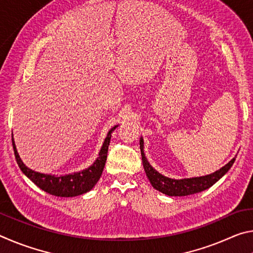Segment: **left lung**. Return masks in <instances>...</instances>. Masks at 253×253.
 Listing matches in <instances>:
<instances>
[{
    "label": "left lung",
    "mask_w": 253,
    "mask_h": 253,
    "mask_svg": "<svg viewBox=\"0 0 253 253\" xmlns=\"http://www.w3.org/2000/svg\"><path fill=\"white\" fill-rule=\"evenodd\" d=\"M139 144H140V153H142L144 169L149 179V182H151L153 187L156 188L157 191H160L162 193L169 196H186V195L199 193V192H202L204 190H208L209 187H211L214 183H216L226 172H228L235 161V157H234L228 163V164L223 166V168L212 174L207 175V176L184 178V179H173V178L163 176L162 174L158 173L157 170L154 169L152 166L149 165V163L146 160V157H145V154L143 151L144 148L143 138H140Z\"/></svg>",
    "instance_id": "left-lung-1"
}]
</instances>
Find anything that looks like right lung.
Listing matches in <instances>:
<instances>
[{
	"mask_svg": "<svg viewBox=\"0 0 253 253\" xmlns=\"http://www.w3.org/2000/svg\"><path fill=\"white\" fill-rule=\"evenodd\" d=\"M115 128L116 127L111 128L109 130L108 135H107L105 139V143L100 149L99 157L93 163V165H91L89 169L83 170V172L66 175V176H52V175L41 174L28 169L23 164L22 161H21L19 154L16 152L13 138H12V145H13L14 155L16 162H18L19 168L37 186H39L41 190H43L46 193L52 194L54 196L72 198V196L87 193L88 191H90L96 185L98 179L100 178L107 160V153H108L111 132L115 130Z\"/></svg>",
	"mask_w": 253,
	"mask_h": 253,
	"instance_id": "right-lung-1",
	"label": "right lung"
}]
</instances>
